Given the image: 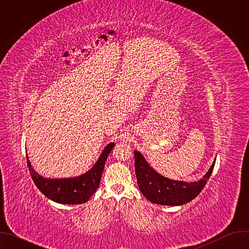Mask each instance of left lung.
Masks as SVG:
<instances>
[{
    "mask_svg": "<svg viewBox=\"0 0 249 249\" xmlns=\"http://www.w3.org/2000/svg\"><path fill=\"white\" fill-rule=\"evenodd\" d=\"M134 155L135 172L140 191L152 203L166 206H180L198 196L210 178L216 162L214 160L202 179L186 182L166 178L150 166L140 152L135 151Z\"/></svg>",
    "mask_w": 249,
    "mask_h": 249,
    "instance_id": "1",
    "label": "left lung"
}]
</instances>
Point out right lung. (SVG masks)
Instances as JSON below:
<instances>
[{"mask_svg": "<svg viewBox=\"0 0 249 249\" xmlns=\"http://www.w3.org/2000/svg\"><path fill=\"white\" fill-rule=\"evenodd\" d=\"M115 144L110 143L104 148L95 164L86 173L71 178H45L33 169L26 155L27 166L33 182L50 200L60 203L77 205L84 204L98 188L104 164Z\"/></svg>", "mask_w": 249, "mask_h": 249, "instance_id": "1", "label": "right lung"}]
</instances>
